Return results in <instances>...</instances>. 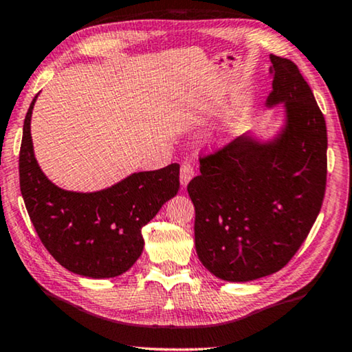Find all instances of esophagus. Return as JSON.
<instances>
[{
    "mask_svg": "<svg viewBox=\"0 0 352 352\" xmlns=\"http://www.w3.org/2000/svg\"><path fill=\"white\" fill-rule=\"evenodd\" d=\"M195 176V170L190 164H184L181 166V173H179V179H181V186L187 187L188 182H190L192 177Z\"/></svg>",
    "mask_w": 352,
    "mask_h": 352,
    "instance_id": "obj_1",
    "label": "esophagus"
}]
</instances>
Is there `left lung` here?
<instances>
[{
	"label": "left lung",
	"mask_w": 352,
	"mask_h": 352,
	"mask_svg": "<svg viewBox=\"0 0 352 352\" xmlns=\"http://www.w3.org/2000/svg\"><path fill=\"white\" fill-rule=\"evenodd\" d=\"M268 109L284 104L272 140L239 136L200 159L188 182L195 206V249L219 279L246 283L281 270L307 239L322 206L327 129L297 65L270 55Z\"/></svg>",
	"instance_id": "obj_1"
}]
</instances>
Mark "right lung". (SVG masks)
<instances>
[{"instance_id":"obj_1","label":"right lung","mask_w":352,"mask_h":352,"mask_svg":"<svg viewBox=\"0 0 352 352\" xmlns=\"http://www.w3.org/2000/svg\"><path fill=\"white\" fill-rule=\"evenodd\" d=\"M36 98L25 117L19 157L20 190L34 230L68 272L119 276L141 256V228L179 190V165L133 173L103 190H65L47 179L34 157L30 125Z\"/></svg>"}]
</instances>
